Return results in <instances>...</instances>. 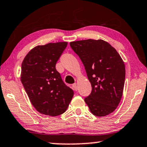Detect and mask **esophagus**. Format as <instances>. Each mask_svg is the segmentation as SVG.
I'll use <instances>...</instances> for the list:
<instances>
[{
	"label": "esophagus",
	"mask_w": 147,
	"mask_h": 147,
	"mask_svg": "<svg viewBox=\"0 0 147 147\" xmlns=\"http://www.w3.org/2000/svg\"><path fill=\"white\" fill-rule=\"evenodd\" d=\"M72 89H73L75 91H77V83H74L72 84Z\"/></svg>",
	"instance_id": "esophagus-1"
}]
</instances>
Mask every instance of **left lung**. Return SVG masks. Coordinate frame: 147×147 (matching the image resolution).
Here are the masks:
<instances>
[{"instance_id":"left-lung-1","label":"left lung","mask_w":147,"mask_h":147,"mask_svg":"<svg viewBox=\"0 0 147 147\" xmlns=\"http://www.w3.org/2000/svg\"><path fill=\"white\" fill-rule=\"evenodd\" d=\"M85 66L92 91L85 101L91 112L102 117L112 113L122 97L125 64L116 49L103 40L70 43Z\"/></svg>"}]
</instances>
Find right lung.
Listing matches in <instances>:
<instances>
[{
	"instance_id": "right-lung-1",
	"label": "right lung",
	"mask_w": 147,
	"mask_h": 147,
	"mask_svg": "<svg viewBox=\"0 0 147 147\" xmlns=\"http://www.w3.org/2000/svg\"><path fill=\"white\" fill-rule=\"evenodd\" d=\"M68 43H49L31 50L21 64V81L29 100L42 114L59 116L67 109L74 92L62 80L56 64Z\"/></svg>"
}]
</instances>
